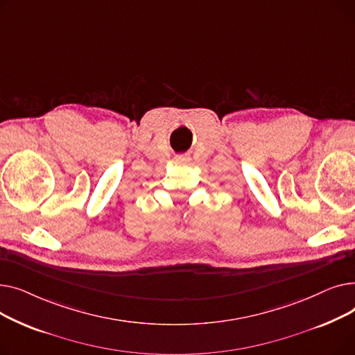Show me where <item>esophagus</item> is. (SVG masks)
<instances>
[{
    "mask_svg": "<svg viewBox=\"0 0 355 355\" xmlns=\"http://www.w3.org/2000/svg\"><path fill=\"white\" fill-rule=\"evenodd\" d=\"M175 159H177V161H180V162H185V161H189V157H184V155H181V157H177Z\"/></svg>",
    "mask_w": 355,
    "mask_h": 355,
    "instance_id": "esophagus-1",
    "label": "esophagus"
}]
</instances>
